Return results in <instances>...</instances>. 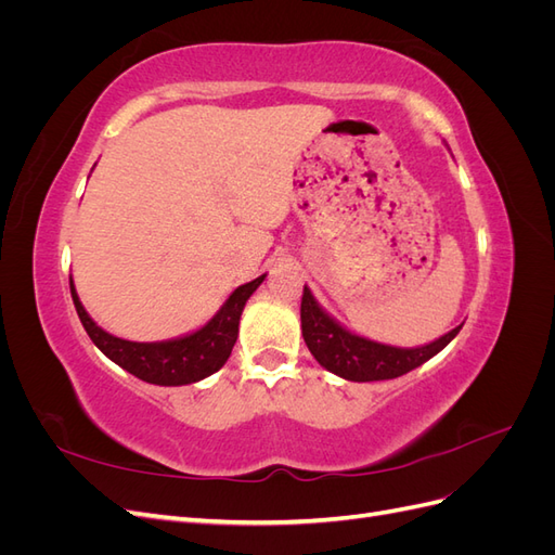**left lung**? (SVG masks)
Instances as JSON below:
<instances>
[{"label": "left lung", "instance_id": "obj_1", "mask_svg": "<svg viewBox=\"0 0 555 555\" xmlns=\"http://www.w3.org/2000/svg\"><path fill=\"white\" fill-rule=\"evenodd\" d=\"M300 328L319 365L349 382H379L405 375L442 351L461 331V326H456L430 345L412 349L382 345L343 328L319 308L308 287H304V298H300Z\"/></svg>", "mask_w": 555, "mask_h": 555}]
</instances>
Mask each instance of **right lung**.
Segmentation results:
<instances>
[{"instance_id": "1", "label": "right lung", "mask_w": 555, "mask_h": 555, "mask_svg": "<svg viewBox=\"0 0 555 555\" xmlns=\"http://www.w3.org/2000/svg\"><path fill=\"white\" fill-rule=\"evenodd\" d=\"M263 278L266 275H259L257 280L241 284L206 326H201L190 335H182V338L164 343H131L115 338V335L106 333L102 326H96L92 322V317L80 304L72 278L69 287L82 328L88 331L90 340L102 349L113 363L125 367L127 373L147 384L182 386L217 373L227 363L231 349L238 338V322L243 308L247 304V298L257 292Z\"/></svg>"}]
</instances>
